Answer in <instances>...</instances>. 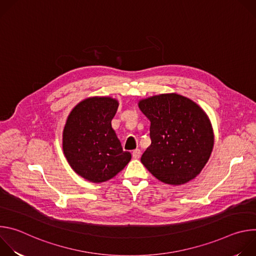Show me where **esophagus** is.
<instances>
[{
	"label": "esophagus",
	"instance_id": "obj_1",
	"mask_svg": "<svg viewBox=\"0 0 256 256\" xmlns=\"http://www.w3.org/2000/svg\"><path fill=\"white\" fill-rule=\"evenodd\" d=\"M132 158H134V159H138V158L140 157V149L134 150L132 153Z\"/></svg>",
	"mask_w": 256,
	"mask_h": 256
}]
</instances>
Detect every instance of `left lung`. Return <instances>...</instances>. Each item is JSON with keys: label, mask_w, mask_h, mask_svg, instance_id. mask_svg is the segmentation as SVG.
I'll return each mask as SVG.
<instances>
[{"label": "left lung", "mask_w": 256, "mask_h": 256, "mask_svg": "<svg viewBox=\"0 0 256 256\" xmlns=\"http://www.w3.org/2000/svg\"><path fill=\"white\" fill-rule=\"evenodd\" d=\"M151 122V146L140 162L166 184L180 186L196 177L214 147L210 122L192 100L176 93L160 94L138 102Z\"/></svg>", "instance_id": "1"}]
</instances>
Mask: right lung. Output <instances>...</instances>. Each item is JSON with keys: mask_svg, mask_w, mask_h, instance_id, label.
<instances>
[{"mask_svg": "<svg viewBox=\"0 0 256 256\" xmlns=\"http://www.w3.org/2000/svg\"><path fill=\"white\" fill-rule=\"evenodd\" d=\"M118 107L112 97L87 98L72 108L64 128L62 150L70 166L95 184L114 177L132 158L112 126Z\"/></svg>", "mask_w": 256, "mask_h": 256, "instance_id": "add662e5", "label": "right lung"}]
</instances>
